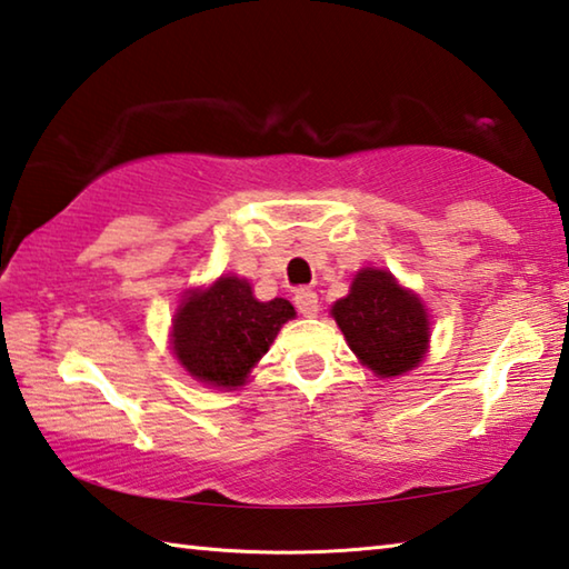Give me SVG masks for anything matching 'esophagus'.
<instances>
[{"label": "esophagus", "instance_id": "esophagus-1", "mask_svg": "<svg viewBox=\"0 0 569 569\" xmlns=\"http://www.w3.org/2000/svg\"><path fill=\"white\" fill-rule=\"evenodd\" d=\"M293 303L298 308V313H303V316L319 313V296H316L311 288H298L293 296Z\"/></svg>", "mask_w": 569, "mask_h": 569}]
</instances>
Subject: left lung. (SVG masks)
Here are the masks:
<instances>
[{
  "label": "left lung",
  "mask_w": 569,
  "mask_h": 569,
  "mask_svg": "<svg viewBox=\"0 0 569 569\" xmlns=\"http://www.w3.org/2000/svg\"><path fill=\"white\" fill-rule=\"evenodd\" d=\"M351 351L377 373L399 377L421 361L429 343V319L421 301L389 271L363 268L351 293L331 308Z\"/></svg>",
  "instance_id": "8db88e82"
}]
</instances>
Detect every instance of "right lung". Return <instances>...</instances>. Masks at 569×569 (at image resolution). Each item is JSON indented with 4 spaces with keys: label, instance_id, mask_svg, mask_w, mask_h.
I'll return each mask as SVG.
<instances>
[{
    "label": "right lung",
    "instance_id": "1",
    "mask_svg": "<svg viewBox=\"0 0 569 569\" xmlns=\"http://www.w3.org/2000/svg\"><path fill=\"white\" fill-rule=\"evenodd\" d=\"M296 311L286 298L258 301L236 276L192 291L172 321L178 361L203 383L233 389L268 351L281 326Z\"/></svg>",
    "mask_w": 569,
    "mask_h": 569
}]
</instances>
